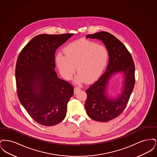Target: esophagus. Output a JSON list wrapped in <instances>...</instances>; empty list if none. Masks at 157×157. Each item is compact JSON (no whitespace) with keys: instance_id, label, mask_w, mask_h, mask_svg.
Masks as SVG:
<instances>
[{"instance_id":"1","label":"esophagus","mask_w":157,"mask_h":157,"mask_svg":"<svg viewBox=\"0 0 157 157\" xmlns=\"http://www.w3.org/2000/svg\"><path fill=\"white\" fill-rule=\"evenodd\" d=\"M81 90V88H79V87H75V88H74V94H76L79 90Z\"/></svg>"}]
</instances>
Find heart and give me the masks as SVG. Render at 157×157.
<instances>
[{
    "label": "heart",
    "mask_w": 157,
    "mask_h": 157,
    "mask_svg": "<svg viewBox=\"0 0 157 157\" xmlns=\"http://www.w3.org/2000/svg\"><path fill=\"white\" fill-rule=\"evenodd\" d=\"M63 53L65 56L60 53L56 56V65L67 79L71 78L77 67V83L85 79L88 82L97 80L102 74L108 59V53L104 46L89 40L71 43L65 48Z\"/></svg>",
    "instance_id": "1"
}]
</instances>
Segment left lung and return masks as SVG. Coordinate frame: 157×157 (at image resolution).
Returning <instances> with one entry per match:
<instances>
[{"label": "left lung", "mask_w": 157, "mask_h": 157, "mask_svg": "<svg viewBox=\"0 0 157 157\" xmlns=\"http://www.w3.org/2000/svg\"><path fill=\"white\" fill-rule=\"evenodd\" d=\"M86 37L102 40L108 52L109 61L104 74L86 90L85 108L91 119L108 122L118 117L127 106L134 87V63L125 46L112 34L102 31ZM118 74L123 75L122 89L117 97L111 98L107 92L109 82Z\"/></svg>", "instance_id": "obj_1"}]
</instances>
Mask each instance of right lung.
<instances>
[{
  "instance_id": "add662e5",
  "label": "right lung",
  "mask_w": 157,
  "mask_h": 157,
  "mask_svg": "<svg viewBox=\"0 0 157 157\" xmlns=\"http://www.w3.org/2000/svg\"><path fill=\"white\" fill-rule=\"evenodd\" d=\"M74 33L41 34L33 37L19 55L15 77L18 98L32 119L46 127L66 116L74 87L58 77L55 53Z\"/></svg>"
}]
</instances>
